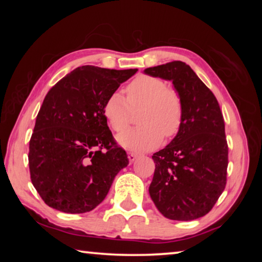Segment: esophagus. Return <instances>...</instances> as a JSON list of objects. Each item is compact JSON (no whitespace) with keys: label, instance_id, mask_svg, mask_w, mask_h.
Returning <instances> with one entry per match:
<instances>
[{"label":"esophagus","instance_id":"esophagus-1","mask_svg":"<svg viewBox=\"0 0 262 262\" xmlns=\"http://www.w3.org/2000/svg\"><path fill=\"white\" fill-rule=\"evenodd\" d=\"M137 158V155L134 152H128V159H129V162L133 163Z\"/></svg>","mask_w":262,"mask_h":262}]
</instances>
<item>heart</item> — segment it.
<instances>
[{"label":"heart","mask_w":262,"mask_h":262,"mask_svg":"<svg viewBox=\"0 0 262 262\" xmlns=\"http://www.w3.org/2000/svg\"><path fill=\"white\" fill-rule=\"evenodd\" d=\"M125 98L112 92L104 104V115L115 132H121L130 121L132 111L140 110L139 127L130 128L117 136L122 148L132 151H147L156 148L163 136H174L183 122V101L174 89L167 88L162 79L139 76L126 89Z\"/></svg>","instance_id":"1"}]
</instances>
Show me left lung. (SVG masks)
<instances>
[{"mask_svg": "<svg viewBox=\"0 0 262 262\" xmlns=\"http://www.w3.org/2000/svg\"><path fill=\"white\" fill-rule=\"evenodd\" d=\"M143 73L171 81L183 101L179 132L152 155L156 168L150 198L166 219H200L211 210L227 184L228 144L219 101L185 62H168Z\"/></svg>", "mask_w": 262, "mask_h": 262, "instance_id": "8db88e82", "label": "left lung"}]
</instances>
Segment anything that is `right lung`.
<instances>
[{"instance_id": "obj_1", "label": "right lung", "mask_w": 262, "mask_h": 262, "mask_svg": "<svg viewBox=\"0 0 262 262\" xmlns=\"http://www.w3.org/2000/svg\"><path fill=\"white\" fill-rule=\"evenodd\" d=\"M136 72L82 66L48 91L29 152L31 181L47 206L68 214L91 211L128 165L107 126L104 104Z\"/></svg>"}]
</instances>
